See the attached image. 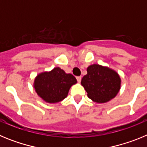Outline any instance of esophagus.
Wrapping results in <instances>:
<instances>
[{
	"mask_svg": "<svg viewBox=\"0 0 147 147\" xmlns=\"http://www.w3.org/2000/svg\"><path fill=\"white\" fill-rule=\"evenodd\" d=\"M76 80H77L78 82L80 83V82H81V80H82V77L81 76H77V77H76Z\"/></svg>",
	"mask_w": 147,
	"mask_h": 147,
	"instance_id": "esophagus-1",
	"label": "esophagus"
}]
</instances>
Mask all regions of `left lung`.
<instances>
[{
    "mask_svg": "<svg viewBox=\"0 0 147 147\" xmlns=\"http://www.w3.org/2000/svg\"><path fill=\"white\" fill-rule=\"evenodd\" d=\"M86 75L81 84L88 98L98 104L106 103L115 98L121 89V80L112 68L98 64H93L87 68Z\"/></svg>",
    "mask_w": 147,
    "mask_h": 147,
    "instance_id": "1",
    "label": "left lung"
}]
</instances>
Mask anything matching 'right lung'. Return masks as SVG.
Returning <instances> with one entry per match:
<instances>
[{
	"label": "right lung",
	"mask_w": 147,
	"mask_h": 147,
	"mask_svg": "<svg viewBox=\"0 0 147 147\" xmlns=\"http://www.w3.org/2000/svg\"><path fill=\"white\" fill-rule=\"evenodd\" d=\"M77 82L71 74H66L60 67L40 73L34 79V88L44 102L56 104L67 96L71 86Z\"/></svg>",
	"instance_id": "1"
}]
</instances>
